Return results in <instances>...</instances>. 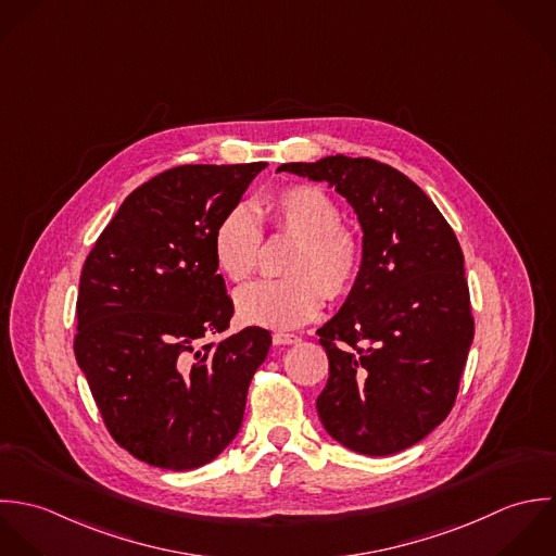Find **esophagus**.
I'll return each mask as SVG.
<instances>
[{
    "instance_id": "esophagus-1",
    "label": "esophagus",
    "mask_w": 556,
    "mask_h": 556,
    "mask_svg": "<svg viewBox=\"0 0 556 556\" xmlns=\"http://www.w3.org/2000/svg\"><path fill=\"white\" fill-rule=\"evenodd\" d=\"M273 341H275V345H292V343H299L301 341V337L294 333H275L273 334Z\"/></svg>"
}]
</instances>
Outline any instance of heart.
Listing matches in <instances>:
<instances>
[{
	"instance_id": "1",
	"label": "heart",
	"mask_w": 556,
	"mask_h": 556,
	"mask_svg": "<svg viewBox=\"0 0 556 556\" xmlns=\"http://www.w3.org/2000/svg\"><path fill=\"white\" fill-rule=\"evenodd\" d=\"M260 213L277 231L296 236L288 260L290 277L262 279L236 292L242 323L288 331L309 323L325 296H345L363 266L358 236L339 223V208L318 187L292 185L262 200ZM262 227L253 208L240 204L223 215L213 236L215 262L231 281L249 279L260 262Z\"/></svg>"
}]
</instances>
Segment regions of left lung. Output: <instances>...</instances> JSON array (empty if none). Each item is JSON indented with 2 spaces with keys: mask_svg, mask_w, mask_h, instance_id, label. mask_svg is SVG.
Listing matches in <instances>:
<instances>
[{
  "mask_svg": "<svg viewBox=\"0 0 556 556\" xmlns=\"http://www.w3.org/2000/svg\"><path fill=\"white\" fill-rule=\"evenodd\" d=\"M277 172L329 182L363 229L361 275L318 329L329 354L320 421L361 455L404 451L451 413L472 343L459 242L424 189L391 165L334 154Z\"/></svg>",
  "mask_w": 556,
  "mask_h": 556,
  "instance_id": "1",
  "label": "left lung"
}]
</instances>
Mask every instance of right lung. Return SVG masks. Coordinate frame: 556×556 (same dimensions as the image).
<instances>
[{"instance_id": "add662e5", "label": "right lung", "mask_w": 556, "mask_h": 556, "mask_svg": "<svg viewBox=\"0 0 556 556\" xmlns=\"http://www.w3.org/2000/svg\"><path fill=\"white\" fill-rule=\"evenodd\" d=\"M266 163L180 165L135 189L79 281L75 356L113 441L137 459L191 470L242 426L270 333L233 316L213 236Z\"/></svg>"}]
</instances>
